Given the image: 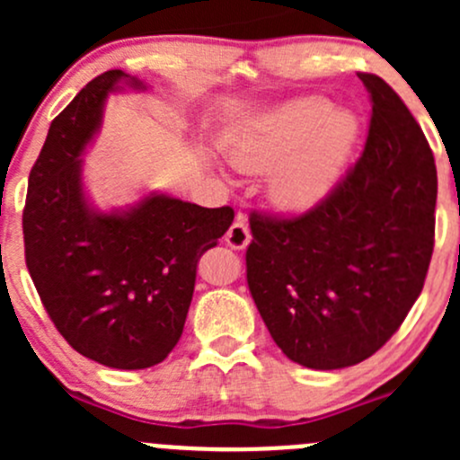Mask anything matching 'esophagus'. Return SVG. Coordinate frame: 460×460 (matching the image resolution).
Returning a JSON list of instances; mask_svg holds the SVG:
<instances>
[{"label": "esophagus", "mask_w": 460, "mask_h": 460, "mask_svg": "<svg viewBox=\"0 0 460 460\" xmlns=\"http://www.w3.org/2000/svg\"><path fill=\"white\" fill-rule=\"evenodd\" d=\"M225 240L231 249H235V252H240V249L247 247V244L252 243V231H249L247 222L235 220L234 225L229 226V231H226Z\"/></svg>", "instance_id": "1"}]
</instances>
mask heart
<instances>
[{
    "label": "heart",
    "instance_id": "heart-1",
    "mask_svg": "<svg viewBox=\"0 0 460 460\" xmlns=\"http://www.w3.org/2000/svg\"><path fill=\"white\" fill-rule=\"evenodd\" d=\"M358 124L324 100H298L244 124L222 148L240 171L271 166L269 196L282 208L305 211L327 196L351 155Z\"/></svg>",
    "mask_w": 460,
    "mask_h": 460
}]
</instances>
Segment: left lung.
Returning a JSON list of instances; mask_svg holds the SVG:
<instances>
[{"label": "left lung", "instance_id": "obj_1", "mask_svg": "<svg viewBox=\"0 0 460 460\" xmlns=\"http://www.w3.org/2000/svg\"><path fill=\"white\" fill-rule=\"evenodd\" d=\"M358 77L372 97L358 162L303 216L249 220L253 303L282 354L309 369L376 354L423 291L434 252L429 144L387 82Z\"/></svg>", "mask_w": 460, "mask_h": 460}]
</instances>
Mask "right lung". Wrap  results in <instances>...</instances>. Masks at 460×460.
<instances>
[{
	"mask_svg": "<svg viewBox=\"0 0 460 460\" xmlns=\"http://www.w3.org/2000/svg\"><path fill=\"white\" fill-rule=\"evenodd\" d=\"M146 84L124 71L88 82L53 119L29 175L26 267L68 345L113 369H146L178 345L198 260L234 222V208H204L148 193L127 208L88 200L82 155L95 140L109 93Z\"/></svg>",
	"mask_w": 460,
	"mask_h": 460,
	"instance_id": "add662e5",
	"label": "right lung"
}]
</instances>
